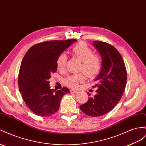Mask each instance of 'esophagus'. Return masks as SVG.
<instances>
[{"instance_id": "34e87169", "label": "esophagus", "mask_w": 146, "mask_h": 146, "mask_svg": "<svg viewBox=\"0 0 146 146\" xmlns=\"http://www.w3.org/2000/svg\"><path fill=\"white\" fill-rule=\"evenodd\" d=\"M70 93H78V92L77 91V90H70Z\"/></svg>"}]
</instances>
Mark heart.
<instances>
[{
    "instance_id": "1",
    "label": "heart",
    "mask_w": 146,
    "mask_h": 146,
    "mask_svg": "<svg viewBox=\"0 0 146 146\" xmlns=\"http://www.w3.org/2000/svg\"><path fill=\"white\" fill-rule=\"evenodd\" d=\"M72 53L82 61L80 70H83L86 76L93 77L100 72L101 67V58L97 54H93V50L85 43L80 42L74 46L72 48ZM67 60L68 57L65 53L59 55L56 61L58 68L60 70H64ZM84 80V75L78 74L68 76L64 80V83L70 87L76 88Z\"/></svg>"
}]
</instances>
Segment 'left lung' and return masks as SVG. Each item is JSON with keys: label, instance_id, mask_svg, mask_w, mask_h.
I'll return each instance as SVG.
<instances>
[{"label": "left lung", "instance_id": "1", "mask_svg": "<svg viewBox=\"0 0 146 146\" xmlns=\"http://www.w3.org/2000/svg\"><path fill=\"white\" fill-rule=\"evenodd\" d=\"M93 45L101 56L100 72L95 78L96 94L80 106L81 111L92 117L104 115L112 110L123 94L127 75L123 58L118 50L108 43L96 40ZM90 96V93H88Z\"/></svg>", "mask_w": 146, "mask_h": 146}]
</instances>
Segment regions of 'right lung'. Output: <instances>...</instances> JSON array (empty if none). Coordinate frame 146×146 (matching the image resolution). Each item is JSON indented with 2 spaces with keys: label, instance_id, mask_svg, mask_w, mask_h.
I'll return each instance as SVG.
<instances>
[{
  "label": "right lung",
  "instance_id": "add662e5",
  "mask_svg": "<svg viewBox=\"0 0 146 146\" xmlns=\"http://www.w3.org/2000/svg\"><path fill=\"white\" fill-rule=\"evenodd\" d=\"M76 39L51 40L31 46L23 58L18 75V86L23 100L31 111L41 117H49L60 108L68 88L51 89L49 78L57 70L56 61Z\"/></svg>",
  "mask_w": 146,
  "mask_h": 146
}]
</instances>
